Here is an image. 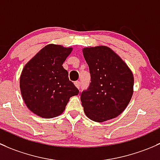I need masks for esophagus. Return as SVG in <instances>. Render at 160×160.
I'll use <instances>...</instances> for the list:
<instances>
[{
  "mask_svg": "<svg viewBox=\"0 0 160 160\" xmlns=\"http://www.w3.org/2000/svg\"><path fill=\"white\" fill-rule=\"evenodd\" d=\"M75 85L76 86L77 88H78V89H79V88H81V82H79V81H78V82H75Z\"/></svg>",
  "mask_w": 160,
  "mask_h": 160,
  "instance_id": "obj_1",
  "label": "esophagus"
}]
</instances>
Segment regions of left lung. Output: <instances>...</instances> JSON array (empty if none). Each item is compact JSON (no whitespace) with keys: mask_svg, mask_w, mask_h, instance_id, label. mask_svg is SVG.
<instances>
[{"mask_svg":"<svg viewBox=\"0 0 160 160\" xmlns=\"http://www.w3.org/2000/svg\"><path fill=\"white\" fill-rule=\"evenodd\" d=\"M82 52L91 75L89 86L81 93L85 115L97 122L116 118L124 111L132 96V71L106 46L85 48Z\"/></svg>","mask_w":160,"mask_h":160,"instance_id":"left-lung-1","label":"left lung"}]
</instances>
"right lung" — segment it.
<instances>
[{"instance_id": "obj_1", "label": "right lung", "mask_w": 160, "mask_h": 160, "mask_svg": "<svg viewBox=\"0 0 160 160\" xmlns=\"http://www.w3.org/2000/svg\"><path fill=\"white\" fill-rule=\"evenodd\" d=\"M72 51V48L48 44L24 65L20 77L21 93L28 108L37 116H60L69 98L79 93L62 66Z\"/></svg>"}]
</instances>
